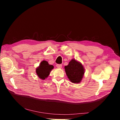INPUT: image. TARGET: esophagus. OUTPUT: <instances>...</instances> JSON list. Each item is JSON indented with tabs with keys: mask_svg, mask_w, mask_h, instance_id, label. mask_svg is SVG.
<instances>
[{
	"mask_svg": "<svg viewBox=\"0 0 120 120\" xmlns=\"http://www.w3.org/2000/svg\"><path fill=\"white\" fill-rule=\"evenodd\" d=\"M56 67L58 68H61L62 67V64H57L56 65Z\"/></svg>",
	"mask_w": 120,
	"mask_h": 120,
	"instance_id": "esophagus-1",
	"label": "esophagus"
}]
</instances>
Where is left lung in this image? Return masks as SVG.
Masks as SVG:
<instances>
[{
	"label": "left lung",
	"mask_w": 120,
	"mask_h": 120,
	"mask_svg": "<svg viewBox=\"0 0 120 120\" xmlns=\"http://www.w3.org/2000/svg\"><path fill=\"white\" fill-rule=\"evenodd\" d=\"M65 71L68 79L73 83L80 82L85 73L82 64L74 59L71 60L68 64L64 67Z\"/></svg>",
	"instance_id": "8db88e82"
}]
</instances>
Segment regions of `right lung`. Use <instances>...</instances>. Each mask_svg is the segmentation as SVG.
<instances>
[{"label":"right lung","mask_w":120,"mask_h":120,"mask_svg":"<svg viewBox=\"0 0 120 120\" xmlns=\"http://www.w3.org/2000/svg\"><path fill=\"white\" fill-rule=\"evenodd\" d=\"M53 68L52 65H49L48 61L43 60L36 70V72L40 79H45L49 75L50 71Z\"/></svg>","instance_id":"add662e5"}]
</instances>
